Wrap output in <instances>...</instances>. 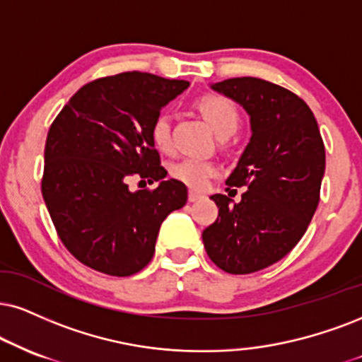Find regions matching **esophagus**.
<instances>
[{
    "mask_svg": "<svg viewBox=\"0 0 362 362\" xmlns=\"http://www.w3.org/2000/svg\"><path fill=\"white\" fill-rule=\"evenodd\" d=\"M204 196L203 194H199V193H196V191H189V194H188V199L191 203H194V202H199V199H203Z\"/></svg>",
    "mask_w": 362,
    "mask_h": 362,
    "instance_id": "obj_1",
    "label": "esophagus"
}]
</instances>
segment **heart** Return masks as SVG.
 Listing matches in <instances>:
<instances>
[{"instance_id":"1","label":"heart","mask_w":362,"mask_h":362,"mask_svg":"<svg viewBox=\"0 0 362 362\" xmlns=\"http://www.w3.org/2000/svg\"><path fill=\"white\" fill-rule=\"evenodd\" d=\"M196 107L218 136L233 134L238 127V110L233 102L226 97L218 95V93H208L198 99ZM151 141L159 151L171 149V122L166 114L156 115L151 124ZM216 173V164L203 158H185L171 166V176L174 180L185 182L193 189H203Z\"/></svg>"}]
</instances>
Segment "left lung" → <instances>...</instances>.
Listing matches in <instances>:
<instances>
[{"instance_id":"left-lung-1","label":"left lung","mask_w":362,"mask_h":362,"mask_svg":"<svg viewBox=\"0 0 362 362\" xmlns=\"http://www.w3.org/2000/svg\"><path fill=\"white\" fill-rule=\"evenodd\" d=\"M209 87L243 107L252 137L226 180L230 188L247 191L240 203L230 194L211 196L218 218L203 231V243L221 270L253 274L284 258L304 236L319 204L324 142L309 105L287 88L255 77Z\"/></svg>"}]
</instances>
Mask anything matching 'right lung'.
I'll list each match as a JSON object with an SVG mask.
<instances>
[{
  "instance_id": "1",
  "label": "right lung",
  "mask_w": 362,
  "mask_h": 362,
  "mask_svg": "<svg viewBox=\"0 0 362 362\" xmlns=\"http://www.w3.org/2000/svg\"><path fill=\"white\" fill-rule=\"evenodd\" d=\"M189 87L185 80L124 72L93 80L53 120L45 144L42 194L62 243L90 269L114 276L141 272L154 255L160 223L188 202L164 180L151 124ZM158 180L128 189V177Z\"/></svg>"
}]
</instances>
